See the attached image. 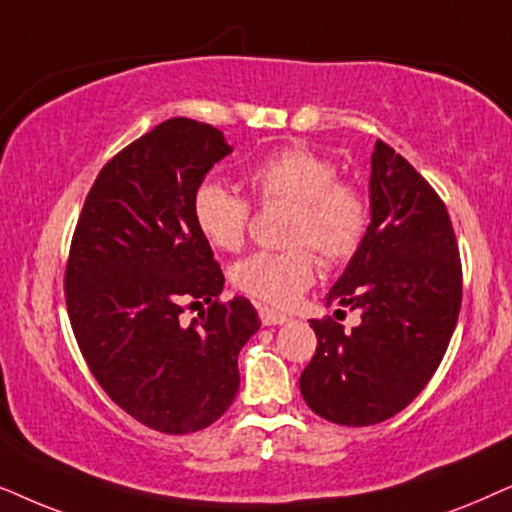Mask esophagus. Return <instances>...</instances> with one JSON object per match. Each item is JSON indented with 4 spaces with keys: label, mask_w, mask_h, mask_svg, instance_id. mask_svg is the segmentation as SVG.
Returning <instances> with one entry per match:
<instances>
[{
    "label": "esophagus",
    "mask_w": 512,
    "mask_h": 512,
    "mask_svg": "<svg viewBox=\"0 0 512 512\" xmlns=\"http://www.w3.org/2000/svg\"><path fill=\"white\" fill-rule=\"evenodd\" d=\"M257 313H260V320L264 325H283L285 320H288L285 313L269 309V306H257Z\"/></svg>",
    "instance_id": "34e87169"
}]
</instances>
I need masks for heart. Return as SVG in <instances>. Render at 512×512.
I'll use <instances>...</instances> for the list:
<instances>
[{"label": "heart", "mask_w": 512, "mask_h": 512, "mask_svg": "<svg viewBox=\"0 0 512 512\" xmlns=\"http://www.w3.org/2000/svg\"><path fill=\"white\" fill-rule=\"evenodd\" d=\"M252 199L260 206H290L285 243L288 250L252 252L231 269V281L257 302L292 306L316 278V255L325 264L351 260L370 229V199L365 189L339 177L337 163L309 147L290 145L252 163L248 175ZM199 234L215 250L234 252L250 224V203L217 185L203 182L192 199Z\"/></svg>", "instance_id": "obj_1"}]
</instances>
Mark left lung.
Instances as JSON below:
<instances>
[{"label":"left lung","mask_w":512,"mask_h":512,"mask_svg":"<svg viewBox=\"0 0 512 512\" xmlns=\"http://www.w3.org/2000/svg\"><path fill=\"white\" fill-rule=\"evenodd\" d=\"M370 206L365 241L327 295V304L358 311L360 325L313 318L318 346L299 377L306 405L339 426H372L405 410L438 370L461 309L459 245L445 203L381 140Z\"/></svg>","instance_id":"8db88e82"}]
</instances>
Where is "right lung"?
<instances>
[{
	"mask_svg": "<svg viewBox=\"0 0 512 512\" xmlns=\"http://www.w3.org/2000/svg\"><path fill=\"white\" fill-rule=\"evenodd\" d=\"M231 147L175 117L112 156L74 229L65 302L88 370L121 410L159 433L215 424L238 393V353L260 330L192 217L196 187ZM208 303L187 326L181 311Z\"/></svg>",
	"mask_w": 512,
	"mask_h": 512,
	"instance_id": "right-lung-1",
	"label": "right lung"
}]
</instances>
